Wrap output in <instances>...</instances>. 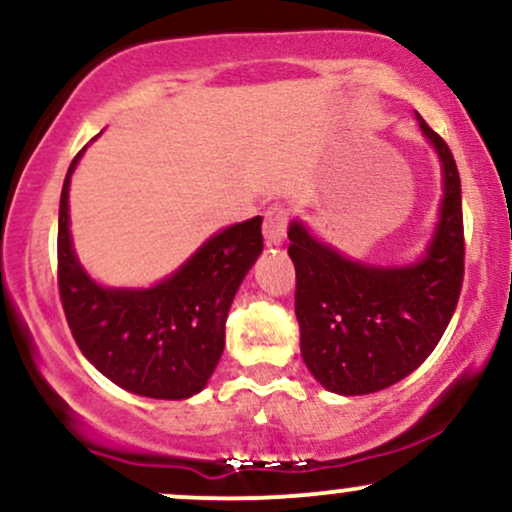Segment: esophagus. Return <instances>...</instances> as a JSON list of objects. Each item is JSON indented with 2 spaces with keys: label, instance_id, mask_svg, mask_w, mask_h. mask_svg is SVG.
I'll return each instance as SVG.
<instances>
[{
  "label": "esophagus",
  "instance_id": "1",
  "mask_svg": "<svg viewBox=\"0 0 512 512\" xmlns=\"http://www.w3.org/2000/svg\"><path fill=\"white\" fill-rule=\"evenodd\" d=\"M286 226H289V211L281 204H274L264 211V240H267V245L284 243Z\"/></svg>",
  "mask_w": 512,
  "mask_h": 512
}]
</instances>
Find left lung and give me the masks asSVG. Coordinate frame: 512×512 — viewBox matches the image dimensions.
<instances>
[{
  "mask_svg": "<svg viewBox=\"0 0 512 512\" xmlns=\"http://www.w3.org/2000/svg\"><path fill=\"white\" fill-rule=\"evenodd\" d=\"M443 168L438 226L421 260L375 267L289 226L296 317L305 366L337 395H370L407 378L431 356L460 298L464 231L460 173L448 144L416 115Z\"/></svg>",
  "mask_w": 512,
  "mask_h": 512,
  "instance_id": "obj_1",
  "label": "left lung"
}]
</instances>
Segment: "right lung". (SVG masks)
<instances>
[{
	"instance_id": "add662e5",
	"label": "right lung",
	"mask_w": 512,
	"mask_h": 512,
	"mask_svg": "<svg viewBox=\"0 0 512 512\" xmlns=\"http://www.w3.org/2000/svg\"><path fill=\"white\" fill-rule=\"evenodd\" d=\"M60 197L57 284L81 354L122 390L187 399L204 390L226 344V317L262 252V216L214 233L178 272L151 289H110L84 272L69 233V180Z\"/></svg>"
}]
</instances>
